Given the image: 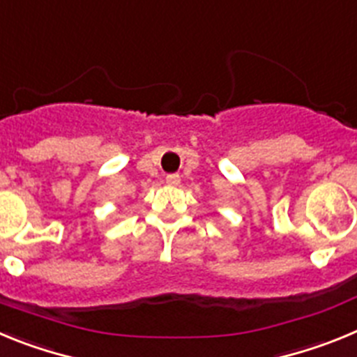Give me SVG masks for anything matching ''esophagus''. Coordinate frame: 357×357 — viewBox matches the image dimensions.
I'll return each instance as SVG.
<instances>
[{
  "instance_id": "esophagus-1",
  "label": "esophagus",
  "mask_w": 357,
  "mask_h": 357,
  "mask_svg": "<svg viewBox=\"0 0 357 357\" xmlns=\"http://www.w3.org/2000/svg\"><path fill=\"white\" fill-rule=\"evenodd\" d=\"M166 184L178 185L181 184V175H176V173H169V175H166Z\"/></svg>"
}]
</instances>
